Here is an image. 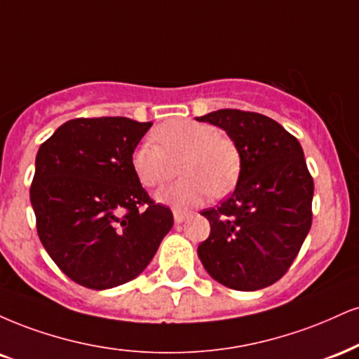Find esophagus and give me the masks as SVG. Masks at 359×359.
I'll list each match as a JSON object with an SVG mask.
<instances>
[{
    "mask_svg": "<svg viewBox=\"0 0 359 359\" xmlns=\"http://www.w3.org/2000/svg\"><path fill=\"white\" fill-rule=\"evenodd\" d=\"M187 217H189V212H185V210H179V209L174 210V221H175V224H182Z\"/></svg>",
    "mask_w": 359,
    "mask_h": 359,
    "instance_id": "34e87169",
    "label": "esophagus"
}]
</instances>
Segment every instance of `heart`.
I'll return each mask as SVG.
<instances>
[{"mask_svg": "<svg viewBox=\"0 0 359 359\" xmlns=\"http://www.w3.org/2000/svg\"><path fill=\"white\" fill-rule=\"evenodd\" d=\"M130 155V165L144 187L158 189L175 175L180 161V182L158 192V201L175 207L194 205L207 196L222 197L234 187L241 155L232 138L219 128L197 120H172L152 132Z\"/></svg>", "mask_w": 359, "mask_h": 359, "instance_id": "1", "label": "heart"}]
</instances>
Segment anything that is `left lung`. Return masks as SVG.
<instances>
[{
	"label": "left lung",
	"mask_w": 359,
	"mask_h": 359,
	"mask_svg": "<svg viewBox=\"0 0 359 359\" xmlns=\"http://www.w3.org/2000/svg\"><path fill=\"white\" fill-rule=\"evenodd\" d=\"M217 125L241 155L236 191L202 210L210 234L198 257L217 283L257 291L279 280L299 252L313 222L314 182L294 135L269 116L224 109L197 116Z\"/></svg>",
	"instance_id": "1"
}]
</instances>
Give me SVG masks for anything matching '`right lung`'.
Listing matches in <instances>:
<instances>
[{"label":"right lung","instance_id":"1","mask_svg":"<svg viewBox=\"0 0 359 359\" xmlns=\"http://www.w3.org/2000/svg\"><path fill=\"white\" fill-rule=\"evenodd\" d=\"M150 127L127 116L73 118L40 145L29 187L38 237L80 286L100 291L137 278L174 226L130 165Z\"/></svg>","mask_w":359,"mask_h":359}]
</instances>
